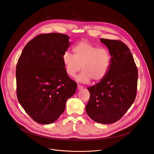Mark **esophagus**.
<instances>
[{
  "label": "esophagus",
  "mask_w": 154,
  "mask_h": 154,
  "mask_svg": "<svg viewBox=\"0 0 154 154\" xmlns=\"http://www.w3.org/2000/svg\"><path fill=\"white\" fill-rule=\"evenodd\" d=\"M77 88H78L79 90H82L83 88V87L80 85H77Z\"/></svg>",
  "instance_id": "esophagus-1"
}]
</instances>
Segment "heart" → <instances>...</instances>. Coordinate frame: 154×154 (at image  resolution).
Returning a JSON list of instances; mask_svg holds the SVG:
<instances>
[{
  "label": "heart",
  "mask_w": 154,
  "mask_h": 154,
  "mask_svg": "<svg viewBox=\"0 0 154 154\" xmlns=\"http://www.w3.org/2000/svg\"><path fill=\"white\" fill-rule=\"evenodd\" d=\"M74 54L66 51L63 61L66 73L74 77L81 69L77 77L79 82L88 83L91 79L97 82L107 75L110 65V55L104 48H98L87 40H81L73 48Z\"/></svg>",
  "instance_id": "1"
}]
</instances>
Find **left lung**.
Listing matches in <instances>:
<instances>
[{"mask_svg": "<svg viewBox=\"0 0 154 154\" xmlns=\"http://www.w3.org/2000/svg\"><path fill=\"white\" fill-rule=\"evenodd\" d=\"M101 42L109 49L110 65L103 79L87 88L90 96L85 110L96 122L110 124L119 120L134 103L138 71L129 48L122 41Z\"/></svg>", "mask_w": 154, "mask_h": 154, "instance_id": "8db88e82", "label": "left lung"}]
</instances>
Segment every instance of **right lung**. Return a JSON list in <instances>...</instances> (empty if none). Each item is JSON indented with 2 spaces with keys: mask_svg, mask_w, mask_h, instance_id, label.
<instances>
[{
  "mask_svg": "<svg viewBox=\"0 0 154 154\" xmlns=\"http://www.w3.org/2000/svg\"><path fill=\"white\" fill-rule=\"evenodd\" d=\"M69 37L60 33L42 34L27 43L16 68L19 103L35 122L50 124L63 114L77 83L66 73L63 56Z\"/></svg>",
  "mask_w": 154,
  "mask_h": 154,
  "instance_id": "add662e5",
  "label": "right lung"
}]
</instances>
